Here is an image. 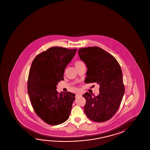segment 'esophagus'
Listing matches in <instances>:
<instances>
[{
	"label": "esophagus",
	"instance_id": "1",
	"mask_svg": "<svg viewBox=\"0 0 150 150\" xmlns=\"http://www.w3.org/2000/svg\"><path fill=\"white\" fill-rule=\"evenodd\" d=\"M81 96H82V95L81 94H77V95H76V98H78V97H80Z\"/></svg>",
	"mask_w": 150,
	"mask_h": 150
}]
</instances>
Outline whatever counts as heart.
<instances>
[{
    "mask_svg": "<svg viewBox=\"0 0 150 150\" xmlns=\"http://www.w3.org/2000/svg\"><path fill=\"white\" fill-rule=\"evenodd\" d=\"M83 62L82 61H79V60H77V61H75L74 62V66H75V67L77 68L79 67V66H80V64H82Z\"/></svg>",
    "mask_w": 150,
    "mask_h": 150,
    "instance_id": "1",
    "label": "heart"
}]
</instances>
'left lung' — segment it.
Instances as JSON below:
<instances>
[{
	"mask_svg": "<svg viewBox=\"0 0 150 150\" xmlns=\"http://www.w3.org/2000/svg\"><path fill=\"white\" fill-rule=\"evenodd\" d=\"M78 54L88 68L86 83L99 84L97 96L88 92L83 95L84 112L93 121H106L118 110L125 93L120 65L113 55L97 46L80 49Z\"/></svg>",
	"mask_w": 150,
	"mask_h": 150,
	"instance_id": "obj_1",
	"label": "left lung"
}]
</instances>
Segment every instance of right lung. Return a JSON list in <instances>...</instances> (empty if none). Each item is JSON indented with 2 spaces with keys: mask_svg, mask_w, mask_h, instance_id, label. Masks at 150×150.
I'll use <instances>...</instances> for the list:
<instances>
[{
  "mask_svg": "<svg viewBox=\"0 0 150 150\" xmlns=\"http://www.w3.org/2000/svg\"><path fill=\"white\" fill-rule=\"evenodd\" d=\"M77 49L52 47L41 52L31 65L28 79V93L35 112L45 122L58 125L69 117L75 95L59 93L57 86L64 80V69Z\"/></svg>",
  "mask_w": 150,
  "mask_h": 150,
  "instance_id": "add662e5",
  "label": "right lung"
}]
</instances>
